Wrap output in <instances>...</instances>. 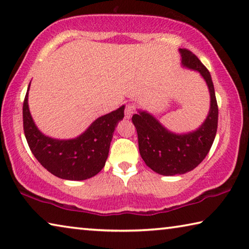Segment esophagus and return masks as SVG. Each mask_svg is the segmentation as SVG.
<instances>
[{
	"mask_svg": "<svg viewBox=\"0 0 249 249\" xmlns=\"http://www.w3.org/2000/svg\"><path fill=\"white\" fill-rule=\"evenodd\" d=\"M134 112H135V107H134L133 104L126 105V107H125V117L126 118H131Z\"/></svg>",
	"mask_w": 249,
	"mask_h": 249,
	"instance_id": "esophagus-1",
	"label": "esophagus"
}]
</instances>
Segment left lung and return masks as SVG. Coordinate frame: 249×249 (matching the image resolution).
<instances>
[{
  "label": "left lung",
  "mask_w": 249,
  "mask_h": 249,
  "mask_svg": "<svg viewBox=\"0 0 249 249\" xmlns=\"http://www.w3.org/2000/svg\"><path fill=\"white\" fill-rule=\"evenodd\" d=\"M179 52L183 66L199 72L210 89L211 108L204 123L194 132L175 134L144 110L132 117L142 159L149 168L164 176L185 174L198 166L210 152L218 123V106L210 72L191 51L179 49Z\"/></svg>",
  "instance_id": "1"
}]
</instances>
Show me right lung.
Here are the masks:
<instances>
[{"instance_id":"1","label":"right lung","mask_w":249,"mask_h":249,"mask_svg":"<svg viewBox=\"0 0 249 249\" xmlns=\"http://www.w3.org/2000/svg\"><path fill=\"white\" fill-rule=\"evenodd\" d=\"M29 89L30 85L23 103V128L35 159L51 174L63 179L83 180L100 173L107 160L116 125L124 117L125 106L98 117L76 139L55 140L42 134L34 124L27 103Z\"/></svg>"}]
</instances>
